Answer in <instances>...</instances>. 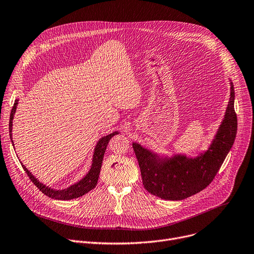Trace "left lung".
Returning <instances> with one entry per match:
<instances>
[{
    "mask_svg": "<svg viewBox=\"0 0 254 254\" xmlns=\"http://www.w3.org/2000/svg\"><path fill=\"white\" fill-rule=\"evenodd\" d=\"M230 85V101L219 128L208 149L197 156H161L139 143H132L144 189L148 192L164 199L180 201L203 190L214 179L237 135L238 122L232 80Z\"/></svg>",
    "mask_w": 254,
    "mask_h": 254,
    "instance_id": "8db88e82",
    "label": "left lung"
}]
</instances>
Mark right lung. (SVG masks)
<instances>
[{
    "instance_id": "right-lung-1",
    "label": "right lung",
    "mask_w": 254,
    "mask_h": 254,
    "mask_svg": "<svg viewBox=\"0 0 254 254\" xmlns=\"http://www.w3.org/2000/svg\"><path fill=\"white\" fill-rule=\"evenodd\" d=\"M18 105V100H15L14 105H13V108L11 110V114H10V120H9V135H10V139L12 141V126H13V118H14V114L16 112V107ZM118 134V131H113L111 134L107 135L102 137L95 147V151H93V155H92V164L90 167V170L88 171L87 174L81 179L79 180L77 183L69 186L68 189L64 190H55L51 189L49 186H46L45 184L40 182L32 173L24 167V165H22V163H20L22 165L23 170L25 171L26 174L30 177V179L32 180V182L37 186V188L41 190L44 194H46L47 196L55 198V199H72V198H76L79 196H82L85 193H87L88 191H90L92 189L96 188V185L98 183V179H99V175L101 172V167H102V163H103V157L107 148V145H108L109 141L111 140V138L115 135ZM12 145L13 141H12Z\"/></svg>"
}]
</instances>
